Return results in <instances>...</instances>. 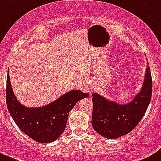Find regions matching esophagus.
I'll return each mask as SVG.
<instances>
[{"label": "esophagus", "mask_w": 161, "mask_h": 161, "mask_svg": "<svg viewBox=\"0 0 161 161\" xmlns=\"http://www.w3.org/2000/svg\"><path fill=\"white\" fill-rule=\"evenodd\" d=\"M92 90H93V89H92V88H91L90 90V93H91V92H92Z\"/></svg>", "instance_id": "1"}]
</instances>
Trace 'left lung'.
I'll use <instances>...</instances> for the list:
<instances>
[{
	"label": "left lung",
	"instance_id": "8db88e82",
	"mask_svg": "<svg viewBox=\"0 0 161 161\" xmlns=\"http://www.w3.org/2000/svg\"><path fill=\"white\" fill-rule=\"evenodd\" d=\"M152 90V76L148 66L141 92L128 104H118L99 94L92 93V125L94 130L108 139H116L130 132L145 114Z\"/></svg>",
	"mask_w": 161,
	"mask_h": 161
}]
</instances>
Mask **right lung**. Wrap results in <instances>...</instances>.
<instances>
[{
	"label": "right lung",
	"mask_w": 161,
	"mask_h": 161,
	"mask_svg": "<svg viewBox=\"0 0 161 161\" xmlns=\"http://www.w3.org/2000/svg\"><path fill=\"white\" fill-rule=\"evenodd\" d=\"M88 96L89 93L80 90H71L43 108H27L16 100L9 74L7 75L6 103L9 113L21 130L40 143L56 140L65 129L69 113L73 107L79 100Z\"/></svg>",
	"instance_id": "add662e5"
}]
</instances>
